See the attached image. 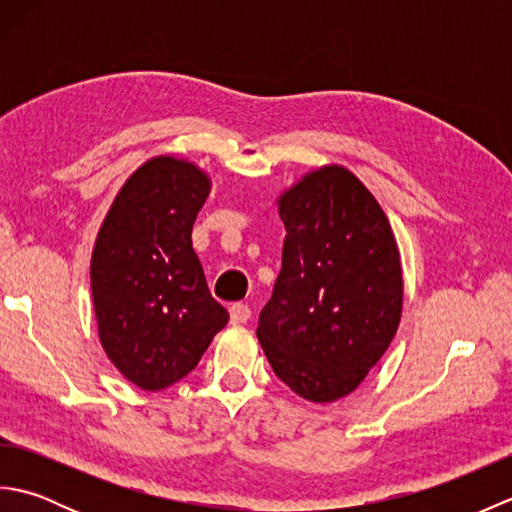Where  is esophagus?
<instances>
[{
    "instance_id": "esophagus-1",
    "label": "esophagus",
    "mask_w": 512,
    "mask_h": 512,
    "mask_svg": "<svg viewBox=\"0 0 512 512\" xmlns=\"http://www.w3.org/2000/svg\"><path fill=\"white\" fill-rule=\"evenodd\" d=\"M228 314H231V323L239 325V323H246L250 319V308L246 303H233L231 308H228Z\"/></svg>"
}]
</instances>
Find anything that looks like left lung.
I'll list each match as a JSON object with an SVG mask.
<instances>
[{
  "label": "left lung",
  "mask_w": 512,
  "mask_h": 512,
  "mask_svg": "<svg viewBox=\"0 0 512 512\" xmlns=\"http://www.w3.org/2000/svg\"><path fill=\"white\" fill-rule=\"evenodd\" d=\"M281 273L257 339L279 380L310 402L363 383L402 317L400 250L385 211L343 165H323L277 195Z\"/></svg>",
  "instance_id": "1"
}]
</instances>
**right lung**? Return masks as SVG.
Segmentation results:
<instances>
[{
  "label": "right lung",
  "mask_w": 512,
  "mask_h": 512,
  "mask_svg": "<svg viewBox=\"0 0 512 512\" xmlns=\"http://www.w3.org/2000/svg\"><path fill=\"white\" fill-rule=\"evenodd\" d=\"M211 187L195 162L154 156L125 180L96 233L90 281L99 341L145 391L187 376L228 321L191 244Z\"/></svg>",
  "instance_id": "1"
}]
</instances>
